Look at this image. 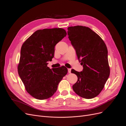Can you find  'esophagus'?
<instances>
[{
  "label": "esophagus",
  "mask_w": 126,
  "mask_h": 126,
  "mask_svg": "<svg viewBox=\"0 0 126 126\" xmlns=\"http://www.w3.org/2000/svg\"><path fill=\"white\" fill-rule=\"evenodd\" d=\"M68 73H71V68H68Z\"/></svg>",
  "instance_id": "esophagus-1"
}]
</instances>
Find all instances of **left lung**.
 Returning a JSON list of instances; mask_svg holds the SVG:
<instances>
[{"label": "left lung", "instance_id": "1", "mask_svg": "<svg viewBox=\"0 0 126 126\" xmlns=\"http://www.w3.org/2000/svg\"><path fill=\"white\" fill-rule=\"evenodd\" d=\"M67 30L68 38L83 65L80 72L72 69L78 77L73 89L83 98H94L100 94L110 76L108 49L101 37L89 27L78 25Z\"/></svg>", "mask_w": 126, "mask_h": 126}]
</instances>
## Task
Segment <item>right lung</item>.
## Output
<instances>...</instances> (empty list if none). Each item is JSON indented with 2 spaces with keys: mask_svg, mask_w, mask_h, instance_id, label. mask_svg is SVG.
Returning a JSON list of instances; mask_svg holds the SVG:
<instances>
[{
  "mask_svg": "<svg viewBox=\"0 0 126 126\" xmlns=\"http://www.w3.org/2000/svg\"><path fill=\"white\" fill-rule=\"evenodd\" d=\"M66 35L63 29L36 31L22 45L17 70L27 92L38 100L52 96L67 73L64 66L50 69L48 62L54 57V47Z\"/></svg>",
  "mask_w": 126,
  "mask_h": 126,
  "instance_id": "add662e5",
  "label": "right lung"
}]
</instances>
